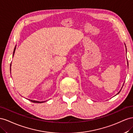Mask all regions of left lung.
<instances>
[{
  "instance_id": "1",
  "label": "left lung",
  "mask_w": 133,
  "mask_h": 133,
  "mask_svg": "<svg viewBox=\"0 0 133 133\" xmlns=\"http://www.w3.org/2000/svg\"><path fill=\"white\" fill-rule=\"evenodd\" d=\"M126 51H127V48H126ZM127 62H128V61H127ZM123 85H124V84H123ZM122 88H123V87H122ZM122 88H121V89H122ZM121 90H120V91H119V92L118 93H117V94H119V92H120V91H121ZM117 94H116V95H117Z\"/></svg>"
}]
</instances>
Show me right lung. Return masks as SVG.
<instances>
[{"mask_svg": "<svg viewBox=\"0 0 133 133\" xmlns=\"http://www.w3.org/2000/svg\"><path fill=\"white\" fill-rule=\"evenodd\" d=\"M16 46L15 47L14 49V51H13V56L14 55V53H15V51H16ZM10 66H11V64H10ZM11 70V69H10ZM29 101H31L32 102H35V103H42V102H44L45 101H36V100H29L28 99Z\"/></svg>", "mask_w": 133, "mask_h": 133, "instance_id": "add662e5", "label": "right lung"}]
</instances>
